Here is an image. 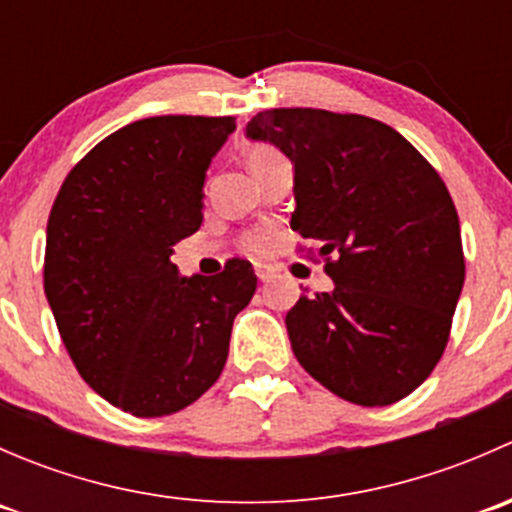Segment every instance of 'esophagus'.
<instances>
[{"label": "esophagus", "mask_w": 512, "mask_h": 512, "mask_svg": "<svg viewBox=\"0 0 512 512\" xmlns=\"http://www.w3.org/2000/svg\"><path fill=\"white\" fill-rule=\"evenodd\" d=\"M255 272H257V280H260V282H270L272 277H275V270H272V267H267V265H257Z\"/></svg>", "instance_id": "obj_1"}]
</instances>
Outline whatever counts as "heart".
Here are the masks:
<instances>
[{
	"label": "heart",
	"mask_w": 512,
	"mask_h": 512,
	"mask_svg": "<svg viewBox=\"0 0 512 512\" xmlns=\"http://www.w3.org/2000/svg\"><path fill=\"white\" fill-rule=\"evenodd\" d=\"M277 158H282V153L277 151V148L267 146V143H252V146L247 148V165H250L252 173L260 168H265L267 163H272V160H277ZM245 247L250 252H255V255H260V252L267 250V237L250 235L245 240Z\"/></svg>",
	"instance_id": "b5f03b06"
}]
</instances>
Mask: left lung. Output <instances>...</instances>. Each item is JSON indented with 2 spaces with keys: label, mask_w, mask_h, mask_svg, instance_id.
Instances as JSON below:
<instances>
[{
  "label": "left lung",
  "mask_w": 512,
  "mask_h": 512,
  "mask_svg": "<svg viewBox=\"0 0 512 512\" xmlns=\"http://www.w3.org/2000/svg\"><path fill=\"white\" fill-rule=\"evenodd\" d=\"M250 141L294 165L292 230L327 260L332 292L287 312L309 376L359 406L418 389L446 349L466 280L461 225L446 183L401 133L356 113L260 111Z\"/></svg>",
  "instance_id": "1"
}]
</instances>
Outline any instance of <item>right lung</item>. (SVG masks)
<instances>
[{"mask_svg":"<svg viewBox=\"0 0 512 512\" xmlns=\"http://www.w3.org/2000/svg\"><path fill=\"white\" fill-rule=\"evenodd\" d=\"M232 116H153L71 168L46 225L44 292L81 379L133 416L185 409L218 381L257 277L230 260L180 277L173 245L203 223L210 160Z\"/></svg>","mask_w":512,"mask_h":512,"instance_id":"add662e5","label":"right lung"}]
</instances>
